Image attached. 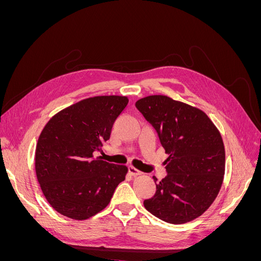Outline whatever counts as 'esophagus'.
I'll use <instances>...</instances> for the list:
<instances>
[{
    "instance_id": "1",
    "label": "esophagus",
    "mask_w": 261,
    "mask_h": 261,
    "mask_svg": "<svg viewBox=\"0 0 261 261\" xmlns=\"http://www.w3.org/2000/svg\"><path fill=\"white\" fill-rule=\"evenodd\" d=\"M128 172H129V174H130V175H133V176L143 175V172H140L139 170L135 169L134 167H129V168H128Z\"/></svg>"
}]
</instances>
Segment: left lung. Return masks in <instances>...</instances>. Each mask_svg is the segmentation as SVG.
Instances as JSON below:
<instances>
[{"label": "left lung", "mask_w": 261, "mask_h": 261, "mask_svg": "<svg viewBox=\"0 0 261 261\" xmlns=\"http://www.w3.org/2000/svg\"><path fill=\"white\" fill-rule=\"evenodd\" d=\"M135 106L170 154L168 174L158 181L152 198L144 201L145 208L172 224L200 217L223 183L225 150L219 129L200 109L162 94L141 98Z\"/></svg>", "instance_id": "left-lung-1"}]
</instances>
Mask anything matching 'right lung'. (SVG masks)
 Returning <instances> with one entry per match:
<instances>
[{
  "instance_id": "add662e5",
  "label": "right lung",
  "mask_w": 261,
  "mask_h": 261,
  "mask_svg": "<svg viewBox=\"0 0 261 261\" xmlns=\"http://www.w3.org/2000/svg\"><path fill=\"white\" fill-rule=\"evenodd\" d=\"M128 103L125 96L87 98L55 114L39 136L35 168L51 207L73 220H86L110 203L128 169L94 158Z\"/></svg>"
}]
</instances>
